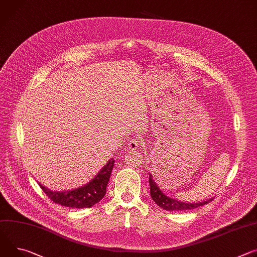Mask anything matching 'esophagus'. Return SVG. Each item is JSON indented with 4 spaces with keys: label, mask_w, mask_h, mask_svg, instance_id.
<instances>
[{
    "label": "esophagus",
    "mask_w": 257,
    "mask_h": 257,
    "mask_svg": "<svg viewBox=\"0 0 257 257\" xmlns=\"http://www.w3.org/2000/svg\"><path fill=\"white\" fill-rule=\"evenodd\" d=\"M139 146H141V142H139V139H131L128 144V149L130 151H135L139 148Z\"/></svg>",
    "instance_id": "34e87169"
}]
</instances>
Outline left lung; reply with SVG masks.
<instances>
[{
	"instance_id": "obj_1",
	"label": "left lung",
	"mask_w": 257,
	"mask_h": 257,
	"mask_svg": "<svg viewBox=\"0 0 257 257\" xmlns=\"http://www.w3.org/2000/svg\"><path fill=\"white\" fill-rule=\"evenodd\" d=\"M150 190H151V197L155 201V203L160 206L161 208L167 210V211H181V210H191L198 208L200 206H203L205 204H208L210 201H212V199H209L207 201L203 202H198V203H185L181 201H177L175 199L167 197L165 194H163V192L158 188V185L156 184L155 180L153 179L152 174H150Z\"/></svg>"
}]
</instances>
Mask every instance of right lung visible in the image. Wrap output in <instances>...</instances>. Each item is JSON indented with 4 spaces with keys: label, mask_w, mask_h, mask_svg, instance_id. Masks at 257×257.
<instances>
[{
    "label": "right lung",
    "mask_w": 257,
    "mask_h": 257,
    "mask_svg": "<svg viewBox=\"0 0 257 257\" xmlns=\"http://www.w3.org/2000/svg\"><path fill=\"white\" fill-rule=\"evenodd\" d=\"M114 160L110 158L106 165L97 173V175L87 184L73 191L55 192L51 191L39 183L41 189L47 195L51 201L61 206L69 208H90L98 203L105 195L106 185L109 180L111 170L113 168Z\"/></svg>",
    "instance_id": "1"
}]
</instances>
